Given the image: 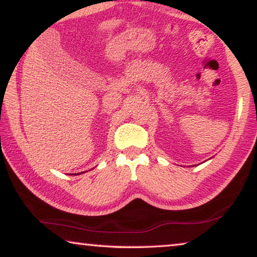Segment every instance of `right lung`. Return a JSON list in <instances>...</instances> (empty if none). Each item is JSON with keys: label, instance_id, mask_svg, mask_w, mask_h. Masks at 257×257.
<instances>
[{"label": "right lung", "instance_id": "1", "mask_svg": "<svg viewBox=\"0 0 257 257\" xmlns=\"http://www.w3.org/2000/svg\"><path fill=\"white\" fill-rule=\"evenodd\" d=\"M82 173H84V172H82Z\"/></svg>", "mask_w": 257, "mask_h": 257}]
</instances>
